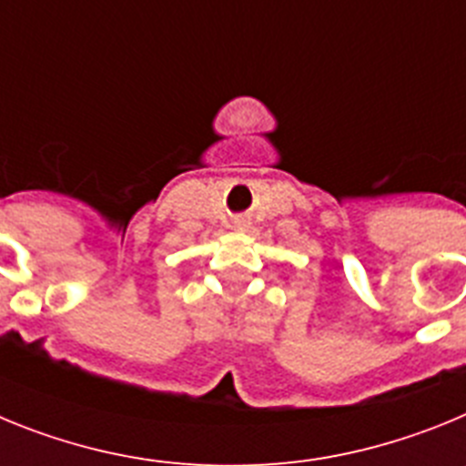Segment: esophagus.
Wrapping results in <instances>:
<instances>
[{
  "instance_id": "obj_1",
  "label": "esophagus",
  "mask_w": 466,
  "mask_h": 466,
  "mask_svg": "<svg viewBox=\"0 0 466 466\" xmlns=\"http://www.w3.org/2000/svg\"><path fill=\"white\" fill-rule=\"evenodd\" d=\"M236 228H240V230L249 228V221H247V219H236Z\"/></svg>"
}]
</instances>
